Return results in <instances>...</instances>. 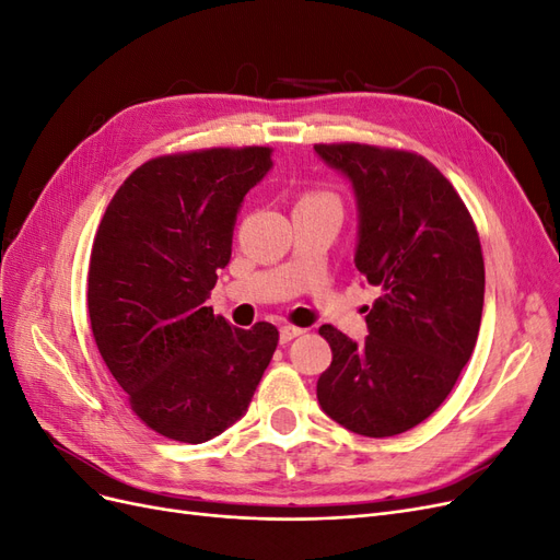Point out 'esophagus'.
Instances as JSON below:
<instances>
[{
	"label": "esophagus",
	"instance_id": "esophagus-1",
	"mask_svg": "<svg viewBox=\"0 0 560 560\" xmlns=\"http://www.w3.org/2000/svg\"><path fill=\"white\" fill-rule=\"evenodd\" d=\"M301 334H303V329L292 327V325H284V327H280V343H290L292 338H296Z\"/></svg>",
	"mask_w": 560,
	"mask_h": 560
}]
</instances>
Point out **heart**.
Listing matches in <instances>:
<instances>
[{"label": "heart", "mask_w": 560, "mask_h": 560, "mask_svg": "<svg viewBox=\"0 0 560 560\" xmlns=\"http://www.w3.org/2000/svg\"><path fill=\"white\" fill-rule=\"evenodd\" d=\"M301 200H331L329 196H322V194H308V196H303Z\"/></svg>", "instance_id": "obj_1"}]
</instances>
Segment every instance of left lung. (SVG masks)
Listing matches in <instances>:
<instances>
[{"label": "left lung", "instance_id": "obj_1", "mask_svg": "<svg viewBox=\"0 0 560 560\" xmlns=\"http://www.w3.org/2000/svg\"><path fill=\"white\" fill-rule=\"evenodd\" d=\"M358 202L354 266L381 287L364 343L322 325L331 364L317 401L354 434L395 436L430 418L477 346L483 254L451 182L411 151L315 144Z\"/></svg>", "mask_w": 560, "mask_h": 560}]
</instances>
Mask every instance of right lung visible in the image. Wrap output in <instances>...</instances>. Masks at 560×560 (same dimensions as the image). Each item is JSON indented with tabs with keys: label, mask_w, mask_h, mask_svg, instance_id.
<instances>
[{
	"label": "right lung",
	"mask_w": 560,
	"mask_h": 560,
	"mask_svg": "<svg viewBox=\"0 0 560 560\" xmlns=\"http://www.w3.org/2000/svg\"><path fill=\"white\" fill-rule=\"evenodd\" d=\"M273 167L268 147L151 159L118 189L95 233L89 315L100 354L154 432L202 444L241 420L278 329H235L206 306L231 259L245 194Z\"/></svg>",
	"instance_id": "right-lung-1"
}]
</instances>
